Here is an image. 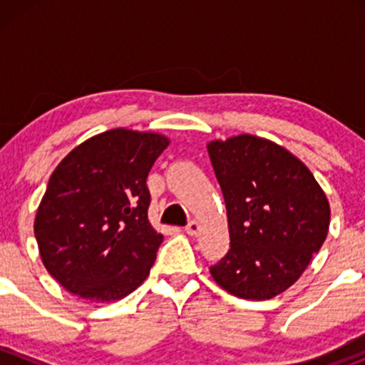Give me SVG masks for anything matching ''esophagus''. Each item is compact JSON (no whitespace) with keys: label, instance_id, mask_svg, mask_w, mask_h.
<instances>
[{"label":"esophagus","instance_id":"1","mask_svg":"<svg viewBox=\"0 0 365 365\" xmlns=\"http://www.w3.org/2000/svg\"><path fill=\"white\" fill-rule=\"evenodd\" d=\"M185 233L190 235V237H196V235L200 233V224H197L196 220H190L185 227Z\"/></svg>","mask_w":365,"mask_h":365}]
</instances>
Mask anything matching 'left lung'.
<instances>
[{"mask_svg": "<svg viewBox=\"0 0 365 365\" xmlns=\"http://www.w3.org/2000/svg\"><path fill=\"white\" fill-rule=\"evenodd\" d=\"M206 148L230 226V251L210 274L235 297L274 298L322 249L329 200L307 165L268 139L242 134Z\"/></svg>", "mask_w": 365, "mask_h": 365, "instance_id": "1", "label": "left lung"}]
</instances>
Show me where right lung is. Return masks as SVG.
<instances>
[{
  "instance_id": "right-lung-1",
  "label": "right lung",
  "mask_w": 365,
  "mask_h": 365,
  "mask_svg": "<svg viewBox=\"0 0 365 365\" xmlns=\"http://www.w3.org/2000/svg\"><path fill=\"white\" fill-rule=\"evenodd\" d=\"M169 139L113 128L58 164L35 219L43 267L73 295L113 302L150 274L162 244L148 220L146 178Z\"/></svg>"
}]
</instances>
